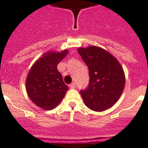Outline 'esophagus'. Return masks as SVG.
<instances>
[{
    "label": "esophagus",
    "instance_id": "esophagus-1",
    "mask_svg": "<svg viewBox=\"0 0 148 148\" xmlns=\"http://www.w3.org/2000/svg\"><path fill=\"white\" fill-rule=\"evenodd\" d=\"M69 86H70V88L71 89H75L76 88V84H75L74 83H71V84L69 85Z\"/></svg>",
    "mask_w": 148,
    "mask_h": 148
}]
</instances>
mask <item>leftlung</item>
I'll return each instance as SVG.
<instances>
[{
	"label": "left lung",
	"instance_id": "1",
	"mask_svg": "<svg viewBox=\"0 0 148 148\" xmlns=\"http://www.w3.org/2000/svg\"><path fill=\"white\" fill-rule=\"evenodd\" d=\"M77 51L88 67L90 75L87 88L80 90L85 105L96 112L112 107L124 90L123 68L116 58L102 48L89 46Z\"/></svg>",
	"mask_w": 148,
	"mask_h": 148
}]
</instances>
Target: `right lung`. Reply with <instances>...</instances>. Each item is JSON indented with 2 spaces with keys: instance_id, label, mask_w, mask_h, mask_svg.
Here are the masks:
<instances>
[{
  "instance_id": "obj_1",
  "label": "right lung",
  "mask_w": 148,
  "mask_h": 148,
  "mask_svg": "<svg viewBox=\"0 0 148 148\" xmlns=\"http://www.w3.org/2000/svg\"><path fill=\"white\" fill-rule=\"evenodd\" d=\"M68 53L48 51L33 64L29 71L26 90L29 99L39 107L53 109L62 101L68 90L57 65Z\"/></svg>"
}]
</instances>
